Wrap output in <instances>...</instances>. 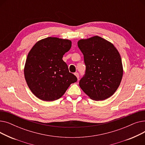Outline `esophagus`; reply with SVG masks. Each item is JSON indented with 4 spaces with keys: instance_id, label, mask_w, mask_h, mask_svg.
<instances>
[{
    "instance_id": "obj_1",
    "label": "esophagus",
    "mask_w": 145,
    "mask_h": 145,
    "mask_svg": "<svg viewBox=\"0 0 145 145\" xmlns=\"http://www.w3.org/2000/svg\"><path fill=\"white\" fill-rule=\"evenodd\" d=\"M74 75L76 76V78H78V79L79 80V73L76 72V73H74Z\"/></svg>"
}]
</instances>
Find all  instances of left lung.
Returning a JSON list of instances; mask_svg holds the SVG:
<instances>
[{"mask_svg": "<svg viewBox=\"0 0 145 145\" xmlns=\"http://www.w3.org/2000/svg\"><path fill=\"white\" fill-rule=\"evenodd\" d=\"M84 56L86 72L79 82L82 90L90 99L103 101L112 96L123 76L120 55L112 43L95 36L78 42Z\"/></svg>", "mask_w": 145, "mask_h": 145, "instance_id": "left-lung-1", "label": "left lung"}]
</instances>
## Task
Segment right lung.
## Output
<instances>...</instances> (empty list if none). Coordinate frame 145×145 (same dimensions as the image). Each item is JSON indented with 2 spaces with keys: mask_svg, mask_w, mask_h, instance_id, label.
Instances as JSON below:
<instances>
[{
  "mask_svg": "<svg viewBox=\"0 0 145 145\" xmlns=\"http://www.w3.org/2000/svg\"><path fill=\"white\" fill-rule=\"evenodd\" d=\"M71 46L70 40L49 37L36 42L29 51L24 68L25 78L30 90L40 99L56 101L77 81L62 59Z\"/></svg>",
  "mask_w": 145,
  "mask_h": 145,
  "instance_id": "obj_1",
  "label": "right lung"
}]
</instances>
